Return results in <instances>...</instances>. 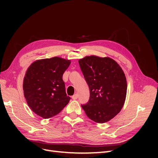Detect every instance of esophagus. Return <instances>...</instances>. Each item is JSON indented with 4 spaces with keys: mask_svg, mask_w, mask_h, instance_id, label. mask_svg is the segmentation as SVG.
<instances>
[{
    "mask_svg": "<svg viewBox=\"0 0 158 158\" xmlns=\"http://www.w3.org/2000/svg\"><path fill=\"white\" fill-rule=\"evenodd\" d=\"M72 98H73L74 100L78 98V94H75L74 95H73V97H72Z\"/></svg>",
    "mask_w": 158,
    "mask_h": 158,
    "instance_id": "1",
    "label": "esophagus"
}]
</instances>
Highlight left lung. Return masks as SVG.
Returning a JSON list of instances; mask_svg holds the SVG:
<instances>
[{"label": "left lung", "instance_id": "left-lung-1", "mask_svg": "<svg viewBox=\"0 0 158 158\" xmlns=\"http://www.w3.org/2000/svg\"><path fill=\"white\" fill-rule=\"evenodd\" d=\"M89 88V99L82 106L88 118L98 123L108 122L125 103L127 83L125 73L109 57L86 56L78 60Z\"/></svg>", "mask_w": 158, "mask_h": 158}]
</instances>
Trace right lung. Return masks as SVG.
Here are the masks:
<instances>
[{
	"label": "right lung",
	"instance_id": "1",
	"mask_svg": "<svg viewBox=\"0 0 158 158\" xmlns=\"http://www.w3.org/2000/svg\"><path fill=\"white\" fill-rule=\"evenodd\" d=\"M71 61L59 56L37 60L28 67L23 90L28 106L37 115L49 118L59 114L70 101L63 80Z\"/></svg>",
	"mask_w": 158,
	"mask_h": 158
}]
</instances>
